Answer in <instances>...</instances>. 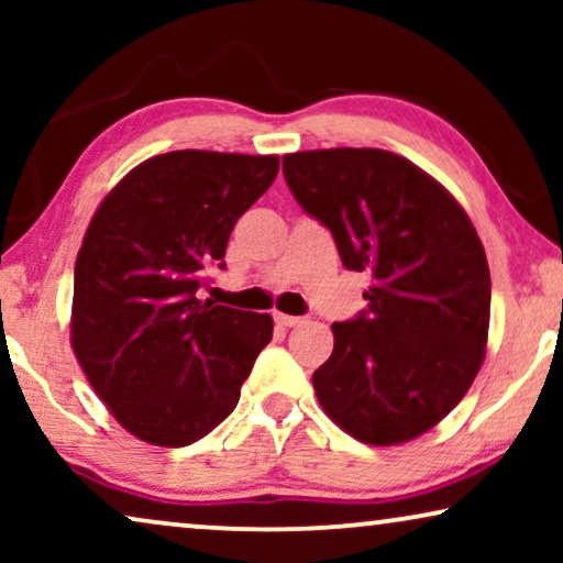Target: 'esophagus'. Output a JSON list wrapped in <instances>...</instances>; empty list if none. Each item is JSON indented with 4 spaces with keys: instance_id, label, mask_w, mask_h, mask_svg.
<instances>
[{
    "instance_id": "34e87169",
    "label": "esophagus",
    "mask_w": 563,
    "mask_h": 563,
    "mask_svg": "<svg viewBox=\"0 0 563 563\" xmlns=\"http://www.w3.org/2000/svg\"><path fill=\"white\" fill-rule=\"evenodd\" d=\"M274 320L279 328H297L305 322V318H295V314H284V312H276Z\"/></svg>"
}]
</instances>
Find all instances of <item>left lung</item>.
I'll list each match as a JSON object with an SVG mask.
<instances>
[{
  "label": "left lung",
  "instance_id": "left-lung-1",
  "mask_svg": "<svg viewBox=\"0 0 563 563\" xmlns=\"http://www.w3.org/2000/svg\"><path fill=\"white\" fill-rule=\"evenodd\" d=\"M282 168L299 207L333 233L343 266L374 279L366 310L333 322L314 395L358 441H412L482 368L492 282L479 235L464 207L397 153L302 151Z\"/></svg>",
  "mask_w": 563,
  "mask_h": 563
}]
</instances>
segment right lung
<instances>
[{"mask_svg": "<svg viewBox=\"0 0 563 563\" xmlns=\"http://www.w3.org/2000/svg\"><path fill=\"white\" fill-rule=\"evenodd\" d=\"M279 156L172 151L135 166L97 207L74 268L71 345L107 410L145 443L179 449L235 410L272 314L199 299L225 268L235 222Z\"/></svg>", "mask_w": 563, "mask_h": 563, "instance_id": "obj_1", "label": "right lung"}]
</instances>
